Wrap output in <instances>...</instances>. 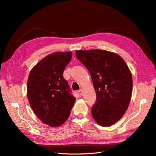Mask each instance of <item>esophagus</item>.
Returning a JSON list of instances; mask_svg holds the SVG:
<instances>
[{
	"mask_svg": "<svg viewBox=\"0 0 156 156\" xmlns=\"http://www.w3.org/2000/svg\"><path fill=\"white\" fill-rule=\"evenodd\" d=\"M78 94H79L80 96H82L83 95V90H79V91H78Z\"/></svg>",
	"mask_w": 156,
	"mask_h": 156,
	"instance_id": "obj_1",
	"label": "esophagus"
}]
</instances>
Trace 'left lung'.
<instances>
[{
  "label": "left lung",
  "mask_w": 156,
  "mask_h": 156,
  "mask_svg": "<svg viewBox=\"0 0 156 156\" xmlns=\"http://www.w3.org/2000/svg\"><path fill=\"white\" fill-rule=\"evenodd\" d=\"M75 56L90 73L96 93L93 119L103 127L115 124L131 101L133 79L128 66L120 55L105 50H77Z\"/></svg>",
  "instance_id": "1"
}]
</instances>
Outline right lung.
<instances>
[{
  "mask_svg": "<svg viewBox=\"0 0 156 156\" xmlns=\"http://www.w3.org/2000/svg\"><path fill=\"white\" fill-rule=\"evenodd\" d=\"M72 52H55L46 56L30 70L27 80V97L37 117L51 127L68 120L75 102L69 93L63 72Z\"/></svg>",
  "mask_w": 156,
  "mask_h": 156,
  "instance_id": "right-lung-1",
  "label": "right lung"
}]
</instances>
